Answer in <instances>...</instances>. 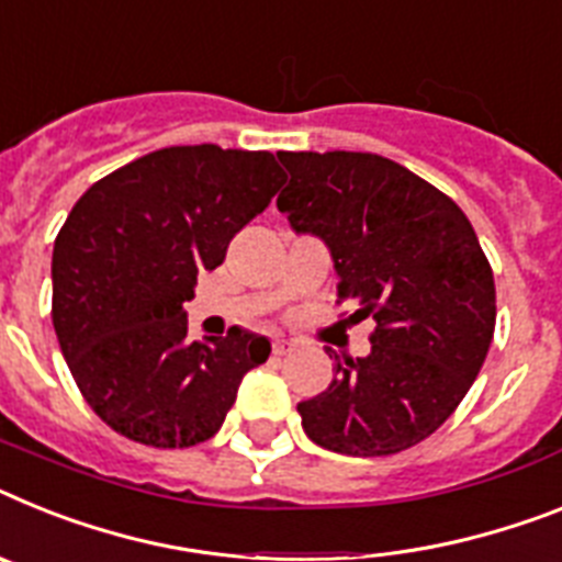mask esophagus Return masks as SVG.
Here are the masks:
<instances>
[{"mask_svg":"<svg viewBox=\"0 0 562 562\" xmlns=\"http://www.w3.org/2000/svg\"><path fill=\"white\" fill-rule=\"evenodd\" d=\"M273 353H277V357H285V353L291 351V342L289 339H273Z\"/></svg>","mask_w":562,"mask_h":562,"instance_id":"1","label":"esophagus"}]
</instances>
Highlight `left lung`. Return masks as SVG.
Masks as SVG:
<instances>
[{
	"label": "left lung",
	"instance_id": "1",
	"mask_svg": "<svg viewBox=\"0 0 562 562\" xmlns=\"http://www.w3.org/2000/svg\"><path fill=\"white\" fill-rule=\"evenodd\" d=\"M277 209L328 245L337 303L371 317V353L337 360L296 405L311 440L348 457L412 449L454 414L492 346L494 273L469 216L403 165L357 150H277Z\"/></svg>",
	"mask_w": 562,
	"mask_h": 562
}]
</instances>
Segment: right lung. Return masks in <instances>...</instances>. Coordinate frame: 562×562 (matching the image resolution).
<instances>
[{"mask_svg": "<svg viewBox=\"0 0 562 562\" xmlns=\"http://www.w3.org/2000/svg\"><path fill=\"white\" fill-rule=\"evenodd\" d=\"M282 186L268 150L173 145L93 182L54 243V331L102 423L154 449L214 437L271 342L188 339L182 303Z\"/></svg>", "mask_w": 562, "mask_h": 562, "instance_id": "obj_1", "label": "right lung"}]
</instances>
